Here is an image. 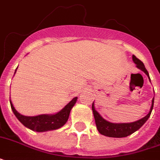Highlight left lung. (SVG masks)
I'll return each mask as SVG.
<instances>
[{
    "label": "left lung",
    "instance_id": "obj_1",
    "mask_svg": "<svg viewBox=\"0 0 160 160\" xmlns=\"http://www.w3.org/2000/svg\"><path fill=\"white\" fill-rule=\"evenodd\" d=\"M133 58V61L134 64L136 65V66L139 68V70H141L142 71H144L147 75V76L149 78V73L147 71V70L144 67V63L142 62L141 60H139L135 55L132 56ZM154 98H153L152 100V105L150 110H149V114H147L146 116H144V118L137 120V121L132 122V123H119V124H115V123H111L105 120L99 113H98L95 109L94 106V102L92 104V110L93 114H94V117H95V124H96V127H97L98 131L100 132V134L105 135V136L108 137H113V138H123V137H126L130 135L131 134L137 131L139 128H141L145 122L147 121V119H149L150 114H151L152 109L154 107Z\"/></svg>",
    "mask_w": 160,
    "mask_h": 160
}]
</instances>
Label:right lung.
Masks as SVG:
<instances>
[{"label":"right lung","instance_id":"right-lung-1","mask_svg":"<svg viewBox=\"0 0 160 160\" xmlns=\"http://www.w3.org/2000/svg\"><path fill=\"white\" fill-rule=\"evenodd\" d=\"M77 97L73 98L70 103H68L60 111L55 114H40L37 116H25L16 111L12 102L10 100L11 107L14 114L19 119V121L26 128L36 132H45L54 130L62 127L67 122L70 110L77 101Z\"/></svg>","mask_w":160,"mask_h":160}]
</instances>
